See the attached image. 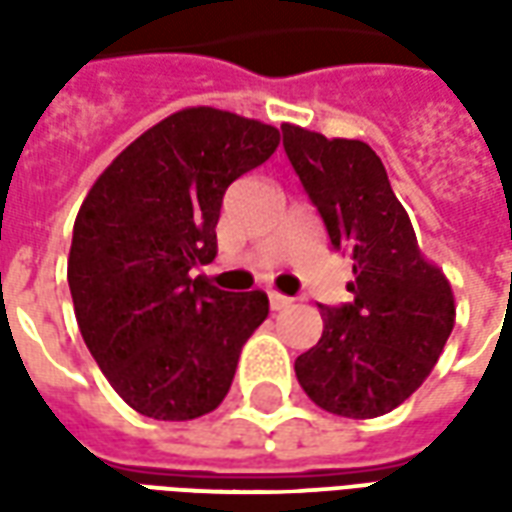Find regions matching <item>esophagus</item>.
I'll use <instances>...</instances> for the list:
<instances>
[{
    "mask_svg": "<svg viewBox=\"0 0 512 512\" xmlns=\"http://www.w3.org/2000/svg\"><path fill=\"white\" fill-rule=\"evenodd\" d=\"M268 304H271V310H288L290 304H293V299H288V296H282V293H268Z\"/></svg>",
    "mask_w": 512,
    "mask_h": 512,
    "instance_id": "obj_1",
    "label": "esophagus"
}]
</instances>
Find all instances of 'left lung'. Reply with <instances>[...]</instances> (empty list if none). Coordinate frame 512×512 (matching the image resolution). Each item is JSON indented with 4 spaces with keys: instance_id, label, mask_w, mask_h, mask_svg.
Here are the masks:
<instances>
[{
    "instance_id": "1",
    "label": "left lung",
    "mask_w": 512,
    "mask_h": 512,
    "mask_svg": "<svg viewBox=\"0 0 512 512\" xmlns=\"http://www.w3.org/2000/svg\"><path fill=\"white\" fill-rule=\"evenodd\" d=\"M282 145L332 249L354 260V299L318 304L323 334L296 359V378L329 414L381 417L414 395L439 362L455 326L450 282L419 252L373 147L290 123Z\"/></svg>"
}]
</instances>
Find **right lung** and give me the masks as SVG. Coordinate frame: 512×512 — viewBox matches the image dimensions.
<instances>
[{"label": "right lung", "mask_w": 512, "mask_h": 512, "mask_svg": "<svg viewBox=\"0 0 512 512\" xmlns=\"http://www.w3.org/2000/svg\"><path fill=\"white\" fill-rule=\"evenodd\" d=\"M277 145L274 126L183 109L131 142L79 208L68 257L76 321L109 384L145 417L213 411L266 321L263 290L227 293L191 271L216 257L227 186Z\"/></svg>", "instance_id": "add662e5"}]
</instances>
